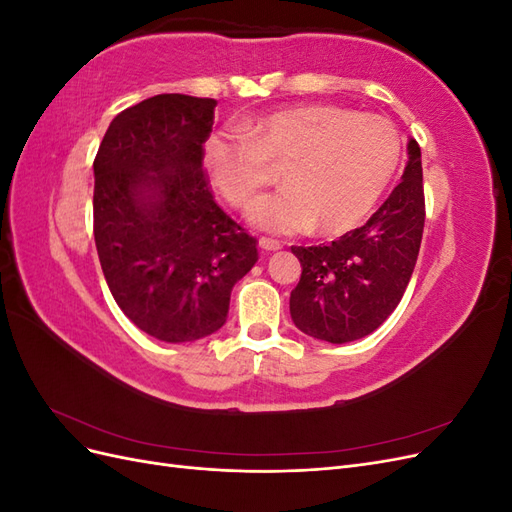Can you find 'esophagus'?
<instances>
[{
    "label": "esophagus",
    "instance_id": "1",
    "mask_svg": "<svg viewBox=\"0 0 512 512\" xmlns=\"http://www.w3.org/2000/svg\"><path fill=\"white\" fill-rule=\"evenodd\" d=\"M258 245H260L265 252H277V250H282V243H280V241L267 239V237H262V239L258 241Z\"/></svg>",
    "mask_w": 512,
    "mask_h": 512
}]
</instances>
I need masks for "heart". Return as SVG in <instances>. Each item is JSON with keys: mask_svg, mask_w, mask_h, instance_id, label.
Segmentation results:
<instances>
[{"mask_svg": "<svg viewBox=\"0 0 512 512\" xmlns=\"http://www.w3.org/2000/svg\"><path fill=\"white\" fill-rule=\"evenodd\" d=\"M401 160V138L380 115L333 104L288 106L215 132L203 145V168L232 207H245L269 181V164H286V190L258 198L247 220L271 235L318 228L342 235L374 211Z\"/></svg>", "mask_w": 512, "mask_h": 512, "instance_id": "1", "label": "heart"}]
</instances>
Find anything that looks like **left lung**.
Masks as SVG:
<instances>
[{"mask_svg": "<svg viewBox=\"0 0 512 512\" xmlns=\"http://www.w3.org/2000/svg\"><path fill=\"white\" fill-rule=\"evenodd\" d=\"M423 226L421 147L408 138L404 175L365 226L329 245L290 247L303 267L290 292L294 327L329 344H348L374 333L404 297Z\"/></svg>", "mask_w": 512, "mask_h": 512, "instance_id": "obj_1", "label": "left lung"}]
</instances>
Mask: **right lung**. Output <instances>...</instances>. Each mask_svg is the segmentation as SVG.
<instances>
[{"label":"right lung","mask_w":512,"mask_h":512,"mask_svg":"<svg viewBox=\"0 0 512 512\" xmlns=\"http://www.w3.org/2000/svg\"><path fill=\"white\" fill-rule=\"evenodd\" d=\"M213 98L160 94L121 111L94 160V237L113 299L168 344L220 331L256 239L215 203L203 173Z\"/></svg>","instance_id":"obj_1"}]
</instances>
